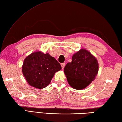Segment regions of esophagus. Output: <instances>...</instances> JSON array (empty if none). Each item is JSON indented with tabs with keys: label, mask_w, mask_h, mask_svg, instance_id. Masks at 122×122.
Instances as JSON below:
<instances>
[{
	"label": "esophagus",
	"mask_w": 122,
	"mask_h": 122,
	"mask_svg": "<svg viewBox=\"0 0 122 122\" xmlns=\"http://www.w3.org/2000/svg\"><path fill=\"white\" fill-rule=\"evenodd\" d=\"M65 63H61V67H62V69H63L64 68H65Z\"/></svg>",
	"instance_id": "1"
}]
</instances>
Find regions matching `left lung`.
<instances>
[{"instance_id":"left-lung-1","label":"left lung","mask_w":122,"mask_h":122,"mask_svg":"<svg viewBox=\"0 0 122 122\" xmlns=\"http://www.w3.org/2000/svg\"><path fill=\"white\" fill-rule=\"evenodd\" d=\"M98 71V63L88 51L81 49L73 55L71 62L64 68L68 82L72 88L83 89L93 81Z\"/></svg>"}]
</instances>
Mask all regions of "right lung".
Wrapping results in <instances>:
<instances>
[{"label":"right lung","mask_w":122,"mask_h":122,"mask_svg":"<svg viewBox=\"0 0 122 122\" xmlns=\"http://www.w3.org/2000/svg\"><path fill=\"white\" fill-rule=\"evenodd\" d=\"M61 66L54 57L48 53L36 51L25 59L22 67V74L30 86L42 89L51 83L56 72Z\"/></svg>","instance_id":"obj_1"}]
</instances>
